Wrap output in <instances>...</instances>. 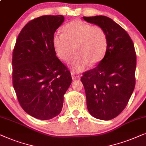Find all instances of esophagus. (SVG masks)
Here are the masks:
<instances>
[{
    "label": "esophagus",
    "mask_w": 146,
    "mask_h": 146,
    "mask_svg": "<svg viewBox=\"0 0 146 146\" xmlns=\"http://www.w3.org/2000/svg\"><path fill=\"white\" fill-rule=\"evenodd\" d=\"M71 75L72 77V79H79L80 77V75L77 74V73H75V71H71Z\"/></svg>",
    "instance_id": "obj_1"
}]
</instances>
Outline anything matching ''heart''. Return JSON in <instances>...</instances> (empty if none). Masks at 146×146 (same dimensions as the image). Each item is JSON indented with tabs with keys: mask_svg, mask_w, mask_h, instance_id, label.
I'll use <instances>...</instances> for the list:
<instances>
[{
	"mask_svg": "<svg viewBox=\"0 0 146 146\" xmlns=\"http://www.w3.org/2000/svg\"><path fill=\"white\" fill-rule=\"evenodd\" d=\"M63 34H55L53 44L56 55L66 63L71 61L74 71H82L90 65H98L104 59L108 48V36L104 28L84 21L73 20L62 29Z\"/></svg>",
	"mask_w": 146,
	"mask_h": 146,
	"instance_id": "b5f03b06",
	"label": "heart"
}]
</instances>
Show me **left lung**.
I'll return each mask as SVG.
<instances>
[{"label":"left lung","mask_w":146,"mask_h":146,"mask_svg":"<svg viewBox=\"0 0 146 146\" xmlns=\"http://www.w3.org/2000/svg\"><path fill=\"white\" fill-rule=\"evenodd\" d=\"M102 27L108 36V48L96 67L83 73L87 107L93 117L110 120L128 104L135 85L136 53L133 42L121 26L106 16L83 17Z\"/></svg>","instance_id":"8db88e82"}]
</instances>
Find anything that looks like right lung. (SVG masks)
Here are the masks:
<instances>
[{
    "label": "right lung",
    "mask_w": 146,
    "mask_h": 146,
    "mask_svg": "<svg viewBox=\"0 0 146 146\" xmlns=\"http://www.w3.org/2000/svg\"><path fill=\"white\" fill-rule=\"evenodd\" d=\"M62 15H44L29 21L17 38L13 52V84L21 108L38 119L59 115L63 96L71 83L68 68L53 44Z\"/></svg>",
    "instance_id": "obj_1"
}]
</instances>
